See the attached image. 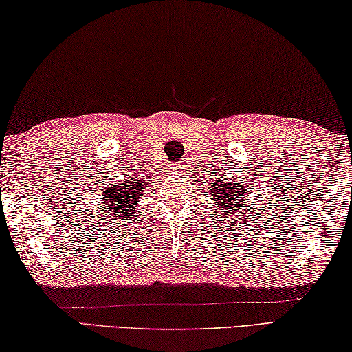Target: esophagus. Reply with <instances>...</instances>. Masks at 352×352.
<instances>
[{"mask_svg": "<svg viewBox=\"0 0 352 352\" xmlns=\"http://www.w3.org/2000/svg\"><path fill=\"white\" fill-rule=\"evenodd\" d=\"M171 170L176 171V173H181L184 170V166L182 165H175V166H171Z\"/></svg>", "mask_w": 352, "mask_h": 352, "instance_id": "1", "label": "esophagus"}]
</instances>
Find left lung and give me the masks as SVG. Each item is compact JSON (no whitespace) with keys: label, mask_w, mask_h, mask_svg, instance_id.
Returning a JSON list of instances; mask_svg holds the SVG:
<instances>
[{"label":"left lung","mask_w":352,"mask_h":352,"mask_svg":"<svg viewBox=\"0 0 352 352\" xmlns=\"http://www.w3.org/2000/svg\"><path fill=\"white\" fill-rule=\"evenodd\" d=\"M213 186L210 187V198L217 202V207L221 213V210H226L232 214H238L239 208H244L248 206V201H244L245 195H248V188H245L241 182L224 179V182L219 179L212 181Z\"/></svg>","instance_id":"1"}]
</instances>
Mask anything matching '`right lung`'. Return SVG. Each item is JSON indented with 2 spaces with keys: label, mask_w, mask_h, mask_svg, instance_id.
Returning a JSON list of instances; mask_svg holds the SVG:
<instances>
[{
  "label": "right lung",
  "mask_w": 352,
  "mask_h": 352,
  "mask_svg": "<svg viewBox=\"0 0 352 352\" xmlns=\"http://www.w3.org/2000/svg\"><path fill=\"white\" fill-rule=\"evenodd\" d=\"M148 182L144 179L131 177L128 182L123 181L116 187H107L98 193V198L103 201V207L108 208V213H116L117 218H133L135 213V202L145 192Z\"/></svg>",
  "instance_id": "right-lung-1"
}]
</instances>
